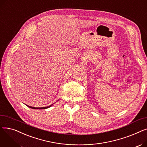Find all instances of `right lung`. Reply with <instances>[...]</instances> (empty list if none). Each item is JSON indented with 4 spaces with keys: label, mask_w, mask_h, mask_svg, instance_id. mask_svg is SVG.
Listing matches in <instances>:
<instances>
[{
    "label": "right lung",
    "mask_w": 147,
    "mask_h": 147,
    "mask_svg": "<svg viewBox=\"0 0 147 147\" xmlns=\"http://www.w3.org/2000/svg\"><path fill=\"white\" fill-rule=\"evenodd\" d=\"M53 104L48 106V107H31V106H28V105H27L28 107L30 108V109H39V110H43V109H48V108H49L51 107Z\"/></svg>",
    "instance_id": "obj_1"
}]
</instances>
